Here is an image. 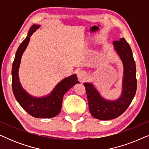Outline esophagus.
<instances>
[{"mask_svg":"<svg viewBox=\"0 0 149 149\" xmlns=\"http://www.w3.org/2000/svg\"><path fill=\"white\" fill-rule=\"evenodd\" d=\"M77 75H78V77L80 79V81H83V79L87 76V72L85 70H79L78 73H77Z\"/></svg>","mask_w":149,"mask_h":149,"instance_id":"1","label":"esophagus"}]
</instances>
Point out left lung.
<instances>
[{"label":"left lung","instance_id":"1","mask_svg":"<svg viewBox=\"0 0 149 149\" xmlns=\"http://www.w3.org/2000/svg\"><path fill=\"white\" fill-rule=\"evenodd\" d=\"M115 49L123 64V79L121 95L117 100H107L101 96L93 85L85 83L89 112L93 117L110 120L119 117L131 104L137 89L136 64L131 48L125 38L113 41Z\"/></svg>","mask_w":149,"mask_h":149}]
</instances>
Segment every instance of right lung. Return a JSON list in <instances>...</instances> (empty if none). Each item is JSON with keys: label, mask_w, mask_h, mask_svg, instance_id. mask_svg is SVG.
Here are the masks:
<instances>
[{"label": "right lung", "mask_w": 149, "mask_h": 149, "mask_svg": "<svg viewBox=\"0 0 149 149\" xmlns=\"http://www.w3.org/2000/svg\"><path fill=\"white\" fill-rule=\"evenodd\" d=\"M39 27V25L36 24L31 26L25 40L20 44L16 52L12 65V89L18 103L32 117L52 118L60 113L65 93L79 81L76 74L71 75L59 83L49 95L42 97H32L22 88L18 76L21 58L30 41V36Z\"/></svg>", "instance_id": "add662e5"}]
</instances>
